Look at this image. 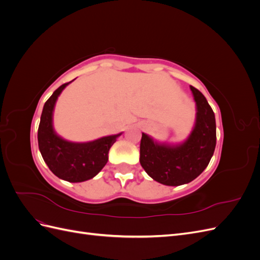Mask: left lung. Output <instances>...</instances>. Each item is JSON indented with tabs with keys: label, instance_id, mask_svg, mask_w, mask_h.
<instances>
[{
	"label": "left lung",
	"instance_id": "obj_1",
	"mask_svg": "<svg viewBox=\"0 0 260 260\" xmlns=\"http://www.w3.org/2000/svg\"><path fill=\"white\" fill-rule=\"evenodd\" d=\"M191 91L196 103V120L190 137L183 143H157L142 133L141 166L149 177L165 185L177 186L191 182L205 170L215 152V114L198 89L191 85Z\"/></svg>",
	"mask_w": 260,
	"mask_h": 260
}]
</instances>
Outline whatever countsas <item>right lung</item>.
<instances>
[{
    "label": "right lung",
    "instance_id": "1",
    "mask_svg": "<svg viewBox=\"0 0 260 260\" xmlns=\"http://www.w3.org/2000/svg\"><path fill=\"white\" fill-rule=\"evenodd\" d=\"M69 83L61 84L45 102L38 129V143L45 164L55 176L68 182H83L103 169L109 148L121 133L88 143L68 142L58 137L53 128V111L58 95Z\"/></svg>",
    "mask_w": 260,
    "mask_h": 260
}]
</instances>
